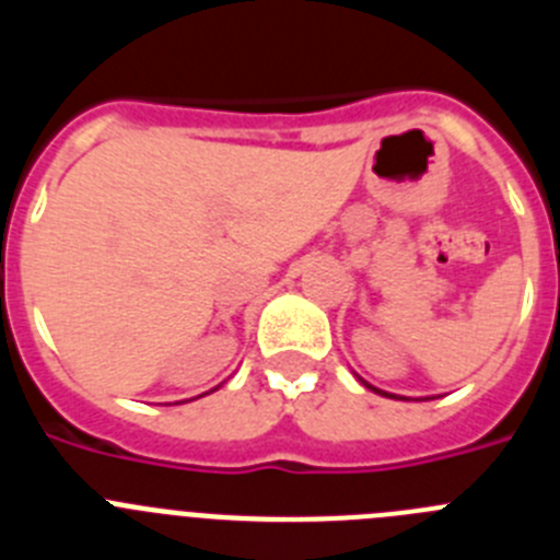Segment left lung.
<instances>
[{
    "mask_svg": "<svg viewBox=\"0 0 560 560\" xmlns=\"http://www.w3.org/2000/svg\"><path fill=\"white\" fill-rule=\"evenodd\" d=\"M359 381H361V384H364V387H368V389H373V393H378V395H387V398H398V395H393V393H384V389L373 387V384H368V381H364V378H359ZM400 400H404V398H400Z\"/></svg>",
    "mask_w": 560,
    "mask_h": 560,
    "instance_id": "8db88e82",
    "label": "left lung"
}]
</instances>
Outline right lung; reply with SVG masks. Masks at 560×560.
<instances>
[{
    "label": "right lung",
    "instance_id": "1",
    "mask_svg": "<svg viewBox=\"0 0 560 560\" xmlns=\"http://www.w3.org/2000/svg\"><path fill=\"white\" fill-rule=\"evenodd\" d=\"M205 395H207V393H205Z\"/></svg>",
    "mask_w": 560,
    "mask_h": 560
}]
</instances>
